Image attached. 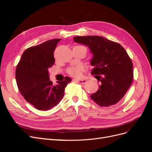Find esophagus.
I'll list each match as a JSON object with an SVG mask.
<instances>
[{
    "instance_id": "1",
    "label": "esophagus",
    "mask_w": 152,
    "mask_h": 152,
    "mask_svg": "<svg viewBox=\"0 0 152 152\" xmlns=\"http://www.w3.org/2000/svg\"><path fill=\"white\" fill-rule=\"evenodd\" d=\"M75 81H76L77 83H80V84H85L86 83V80L82 79V80H75Z\"/></svg>"
}]
</instances>
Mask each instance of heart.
I'll return each instance as SVG.
<instances>
[{"instance_id":"b5f03b06","label":"heart","mask_w":152,"mask_h":152,"mask_svg":"<svg viewBox=\"0 0 152 152\" xmlns=\"http://www.w3.org/2000/svg\"><path fill=\"white\" fill-rule=\"evenodd\" d=\"M83 70V66L81 65H77L76 66L69 67V69H67V72L69 73V75H70L71 76L77 77L81 76Z\"/></svg>"}]
</instances>
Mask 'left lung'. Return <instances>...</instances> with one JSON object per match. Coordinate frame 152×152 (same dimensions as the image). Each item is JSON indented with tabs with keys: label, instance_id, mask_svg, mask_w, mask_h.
<instances>
[{
	"label": "left lung",
	"instance_id": "1",
	"mask_svg": "<svg viewBox=\"0 0 152 152\" xmlns=\"http://www.w3.org/2000/svg\"><path fill=\"white\" fill-rule=\"evenodd\" d=\"M74 41L88 47L94 55L91 74L100 85L91 99L100 107L117 104L133 81V64L128 53L119 43L103 37H75Z\"/></svg>",
	"mask_w": 152,
	"mask_h": 152
}]
</instances>
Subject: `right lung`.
Masks as SVG:
<instances>
[{"instance_id": "obj_1", "label": "right lung", "mask_w": 152, "mask_h": 152, "mask_svg": "<svg viewBox=\"0 0 152 152\" xmlns=\"http://www.w3.org/2000/svg\"><path fill=\"white\" fill-rule=\"evenodd\" d=\"M61 39H52L31 47L23 52L16 69L18 89L28 102L40 110H48L57 105L64 95V89L71 79L53 85L48 69L55 62L56 46Z\"/></svg>"}]
</instances>
